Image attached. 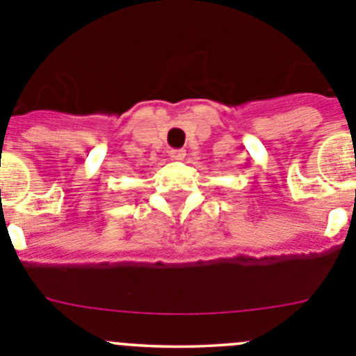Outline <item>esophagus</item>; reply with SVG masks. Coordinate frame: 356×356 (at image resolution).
<instances>
[{
    "label": "esophagus",
    "mask_w": 356,
    "mask_h": 356,
    "mask_svg": "<svg viewBox=\"0 0 356 356\" xmlns=\"http://www.w3.org/2000/svg\"><path fill=\"white\" fill-rule=\"evenodd\" d=\"M171 159L172 160H184L185 159V149H171Z\"/></svg>",
    "instance_id": "1"
}]
</instances>
